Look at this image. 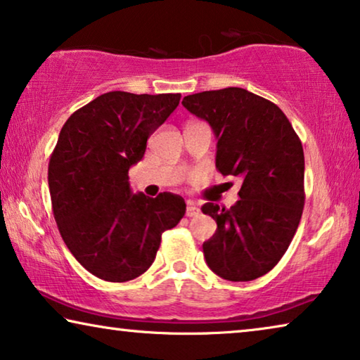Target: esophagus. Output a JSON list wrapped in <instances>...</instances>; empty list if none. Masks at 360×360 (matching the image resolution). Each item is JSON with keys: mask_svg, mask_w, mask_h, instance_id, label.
Returning a JSON list of instances; mask_svg holds the SVG:
<instances>
[{"mask_svg": "<svg viewBox=\"0 0 360 360\" xmlns=\"http://www.w3.org/2000/svg\"><path fill=\"white\" fill-rule=\"evenodd\" d=\"M186 214H187V217H189V218L197 217V214H200V208H198L194 202H187Z\"/></svg>", "mask_w": 360, "mask_h": 360, "instance_id": "34e87169", "label": "esophagus"}]
</instances>
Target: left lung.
Wrapping results in <instances>:
<instances>
[{
  "label": "left lung",
  "instance_id": "8db88e82",
  "mask_svg": "<svg viewBox=\"0 0 360 360\" xmlns=\"http://www.w3.org/2000/svg\"><path fill=\"white\" fill-rule=\"evenodd\" d=\"M184 108L212 126L217 169L243 181L231 208L207 202L218 228L203 243L213 273L252 281L281 260L304 210V150L286 115L270 100L228 87L187 95Z\"/></svg>",
  "mask_w": 360,
  "mask_h": 360
}]
</instances>
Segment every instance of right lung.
<instances>
[{
  "instance_id": "add662e5",
  "label": "right lung",
  "mask_w": 360,
  "mask_h": 360,
  "mask_svg": "<svg viewBox=\"0 0 360 360\" xmlns=\"http://www.w3.org/2000/svg\"><path fill=\"white\" fill-rule=\"evenodd\" d=\"M181 94L108 92L74 111L48 163L58 229L85 270L111 283L146 273L166 229L186 213L181 195L132 194L129 168L179 105Z\"/></svg>"
}]
</instances>
